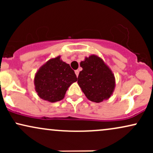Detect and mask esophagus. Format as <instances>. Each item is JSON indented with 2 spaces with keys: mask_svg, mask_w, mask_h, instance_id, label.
I'll return each mask as SVG.
<instances>
[{
  "mask_svg": "<svg viewBox=\"0 0 153 153\" xmlns=\"http://www.w3.org/2000/svg\"><path fill=\"white\" fill-rule=\"evenodd\" d=\"M75 75H76V76L78 77V74H79V71H78V70H76V71H75Z\"/></svg>",
  "mask_w": 153,
  "mask_h": 153,
  "instance_id": "1",
  "label": "esophagus"
}]
</instances>
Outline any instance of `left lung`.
Instances as JSON below:
<instances>
[{
  "label": "left lung",
  "mask_w": 153,
  "mask_h": 153,
  "mask_svg": "<svg viewBox=\"0 0 153 153\" xmlns=\"http://www.w3.org/2000/svg\"><path fill=\"white\" fill-rule=\"evenodd\" d=\"M80 65L82 71L77 80L87 99L96 103L109 99L115 88V77L104 61L91 54Z\"/></svg>",
  "instance_id": "obj_1"
}]
</instances>
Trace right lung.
Returning a JSON list of instances; mask_svg holds the SVG:
<instances>
[{
  "mask_svg": "<svg viewBox=\"0 0 153 153\" xmlns=\"http://www.w3.org/2000/svg\"><path fill=\"white\" fill-rule=\"evenodd\" d=\"M76 81L74 71L57 56L49 59L36 73L35 91L42 99L57 102L64 99L68 88Z\"/></svg>",
  "mask_w": 153,
  "mask_h": 153,
  "instance_id": "1",
  "label": "right lung"
}]
</instances>
